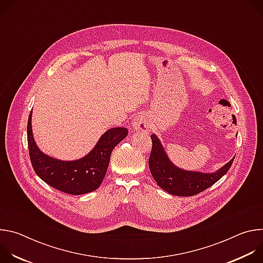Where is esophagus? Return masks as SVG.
Here are the masks:
<instances>
[{
    "label": "esophagus",
    "mask_w": 263,
    "mask_h": 263,
    "mask_svg": "<svg viewBox=\"0 0 263 263\" xmlns=\"http://www.w3.org/2000/svg\"><path fill=\"white\" fill-rule=\"evenodd\" d=\"M133 129L135 131H141V132H148L149 129H151V123H149V120L146 115H137L133 122H132Z\"/></svg>",
    "instance_id": "esophagus-1"
}]
</instances>
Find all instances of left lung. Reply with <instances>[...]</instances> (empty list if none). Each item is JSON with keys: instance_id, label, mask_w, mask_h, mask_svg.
I'll use <instances>...</instances> for the list:
<instances>
[{"instance_id": "left-lung-1", "label": "left lung", "mask_w": 263, "mask_h": 263, "mask_svg": "<svg viewBox=\"0 0 263 263\" xmlns=\"http://www.w3.org/2000/svg\"><path fill=\"white\" fill-rule=\"evenodd\" d=\"M151 139L152 151L148 158L149 171L158 186L173 196L192 197L202 193L226 174L234 160V158L231 159L221 168L211 174L184 171L171 162L155 134L151 135Z\"/></svg>"}]
</instances>
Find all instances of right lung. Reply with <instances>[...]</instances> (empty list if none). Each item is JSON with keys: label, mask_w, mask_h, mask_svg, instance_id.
Here are the masks:
<instances>
[{"label": "right lung", "mask_w": 263, "mask_h": 263, "mask_svg": "<svg viewBox=\"0 0 263 263\" xmlns=\"http://www.w3.org/2000/svg\"><path fill=\"white\" fill-rule=\"evenodd\" d=\"M31 117L32 110L28 120L27 136L30 160L36 175L54 189L72 196L98 190L106 175L112 149L128 135V129L111 128L102 135L86 156L73 161H62L44 154L36 145Z\"/></svg>", "instance_id": "add662e5"}]
</instances>
